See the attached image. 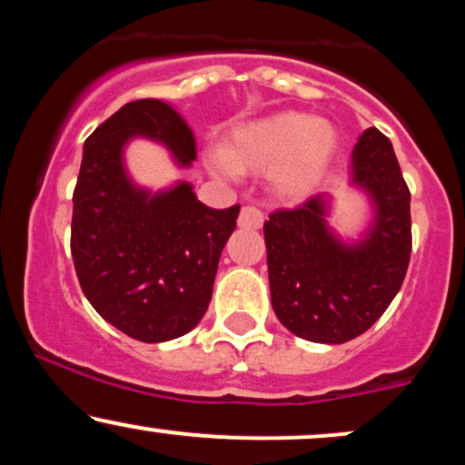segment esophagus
I'll return each instance as SVG.
<instances>
[{"mask_svg": "<svg viewBox=\"0 0 465 465\" xmlns=\"http://www.w3.org/2000/svg\"><path fill=\"white\" fill-rule=\"evenodd\" d=\"M264 223V214L258 210V207H242L238 216V227L242 229H260Z\"/></svg>", "mask_w": 465, "mask_h": 465, "instance_id": "esophagus-1", "label": "esophagus"}]
</instances>
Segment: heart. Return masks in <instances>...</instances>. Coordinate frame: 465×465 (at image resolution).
Returning <instances> with one entry per match:
<instances>
[{"mask_svg":"<svg viewBox=\"0 0 465 465\" xmlns=\"http://www.w3.org/2000/svg\"><path fill=\"white\" fill-rule=\"evenodd\" d=\"M336 153V133L325 120L280 111L232 131L214 163L225 177L266 170L271 190L282 199H302L317 188Z\"/></svg>","mask_w":465,"mask_h":465,"instance_id":"heart-1","label":"heart"}]
</instances>
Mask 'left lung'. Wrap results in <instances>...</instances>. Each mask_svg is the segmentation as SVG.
<instances>
[{"instance_id":"obj_1","label":"left lung","mask_w":465,"mask_h":465,"mask_svg":"<svg viewBox=\"0 0 465 465\" xmlns=\"http://www.w3.org/2000/svg\"><path fill=\"white\" fill-rule=\"evenodd\" d=\"M350 185L371 218L356 240L328 225L332 196L317 194L264 223L271 303L292 334L345 343L370 330L398 295L411 258V194L391 142L367 129L351 151Z\"/></svg>"}]
</instances>
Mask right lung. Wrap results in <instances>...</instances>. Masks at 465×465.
<instances>
[{
	"mask_svg": "<svg viewBox=\"0 0 465 465\" xmlns=\"http://www.w3.org/2000/svg\"><path fill=\"white\" fill-rule=\"evenodd\" d=\"M168 148L179 168L196 159L188 122L163 100H135L87 137L72 216V258L84 297L120 332L143 343L188 334L201 322L240 205L212 210L188 181L148 190L131 179L129 142Z\"/></svg>",
	"mask_w": 465,
	"mask_h": 465,
	"instance_id": "right-lung-1",
	"label": "right lung"
}]
</instances>
